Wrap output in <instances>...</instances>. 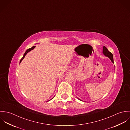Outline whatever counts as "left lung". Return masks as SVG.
<instances>
[{"label":"left lung","instance_id":"8db88e82","mask_svg":"<svg viewBox=\"0 0 130 130\" xmlns=\"http://www.w3.org/2000/svg\"><path fill=\"white\" fill-rule=\"evenodd\" d=\"M103 54H104V55H105L106 56H108V57H109L110 59L111 60V61L113 63V55H112V53H111V52H110L108 51V50L107 49V48L106 46H104V47H103ZM79 100H80V101H82V100H80V99H79Z\"/></svg>","mask_w":130,"mask_h":130}]
</instances>
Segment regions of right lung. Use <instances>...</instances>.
I'll use <instances>...</instances> for the list:
<instances>
[{"mask_svg":"<svg viewBox=\"0 0 130 130\" xmlns=\"http://www.w3.org/2000/svg\"><path fill=\"white\" fill-rule=\"evenodd\" d=\"M36 47V46H32V47H31V48H29V49H28V50H27V51L25 52V53H24V55H23V56L22 57V58L20 59V63L21 62V61H22V60L24 58V57H25V55L29 52H30V51H31L32 50H33L35 47Z\"/></svg>","mask_w":130,"mask_h":130,"instance_id":"obj_1","label":"right lung"}]
</instances>
